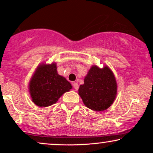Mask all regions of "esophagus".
Masks as SVG:
<instances>
[{"label": "esophagus", "mask_w": 153, "mask_h": 153, "mask_svg": "<svg viewBox=\"0 0 153 153\" xmlns=\"http://www.w3.org/2000/svg\"><path fill=\"white\" fill-rule=\"evenodd\" d=\"M73 86H74V89L76 90V91H77V90L79 89V85H78V83H73Z\"/></svg>", "instance_id": "34e87169"}]
</instances>
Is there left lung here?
<instances>
[{"instance_id": "8db88e82", "label": "left lung", "mask_w": 153, "mask_h": 153, "mask_svg": "<svg viewBox=\"0 0 153 153\" xmlns=\"http://www.w3.org/2000/svg\"><path fill=\"white\" fill-rule=\"evenodd\" d=\"M118 85L114 72L107 65H92L79 86L78 93L83 104L95 111L109 108L116 100Z\"/></svg>"}]
</instances>
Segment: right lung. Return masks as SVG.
Instances as JSON below:
<instances>
[{"mask_svg": "<svg viewBox=\"0 0 153 153\" xmlns=\"http://www.w3.org/2000/svg\"><path fill=\"white\" fill-rule=\"evenodd\" d=\"M72 88L71 83L58 74L55 62L39 64L28 83L31 100L39 107H47L56 103L65 93Z\"/></svg>", "mask_w": 153, "mask_h": 153, "instance_id": "obj_1", "label": "right lung"}]
</instances>
